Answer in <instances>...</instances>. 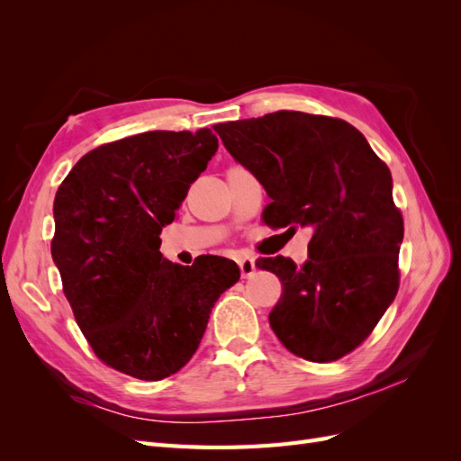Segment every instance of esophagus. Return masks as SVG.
<instances>
[{
    "instance_id": "obj_1",
    "label": "esophagus",
    "mask_w": 461,
    "mask_h": 461,
    "mask_svg": "<svg viewBox=\"0 0 461 461\" xmlns=\"http://www.w3.org/2000/svg\"><path fill=\"white\" fill-rule=\"evenodd\" d=\"M239 267H240V273H242V276H244V278L252 276V275L256 273V263H254V259H252V258H244V259H240V261H239Z\"/></svg>"
}]
</instances>
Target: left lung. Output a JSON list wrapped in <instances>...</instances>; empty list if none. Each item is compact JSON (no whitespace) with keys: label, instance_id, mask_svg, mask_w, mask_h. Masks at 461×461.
<instances>
[{"label":"left lung","instance_id":"1","mask_svg":"<svg viewBox=\"0 0 461 461\" xmlns=\"http://www.w3.org/2000/svg\"><path fill=\"white\" fill-rule=\"evenodd\" d=\"M215 132L269 194L263 221L313 230L302 267L283 256L256 261L283 283L269 313L276 339L315 364L350 354L400 286L403 219L386 163L350 122L302 111L221 122Z\"/></svg>","mask_w":461,"mask_h":461}]
</instances>
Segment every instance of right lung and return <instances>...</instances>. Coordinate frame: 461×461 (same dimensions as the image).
I'll return each mask as SVG.
<instances>
[{
    "label": "right lung",
    "mask_w": 461,
    "mask_h": 461,
    "mask_svg": "<svg viewBox=\"0 0 461 461\" xmlns=\"http://www.w3.org/2000/svg\"><path fill=\"white\" fill-rule=\"evenodd\" d=\"M217 148L209 129L134 134L82 156L55 194L51 256L65 298L97 359L134 379L183 369L240 278L227 258L185 267L159 252L163 227Z\"/></svg>",
    "instance_id": "add662e5"
}]
</instances>
